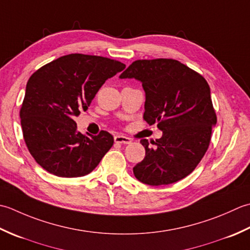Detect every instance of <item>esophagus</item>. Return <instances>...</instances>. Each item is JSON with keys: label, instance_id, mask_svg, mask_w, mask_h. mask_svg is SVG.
Here are the masks:
<instances>
[{"label": "esophagus", "instance_id": "esophagus-1", "mask_svg": "<svg viewBox=\"0 0 250 250\" xmlns=\"http://www.w3.org/2000/svg\"><path fill=\"white\" fill-rule=\"evenodd\" d=\"M114 142L116 144H123V145H129L131 142V139L128 138V137H125V136H121L118 135L114 137Z\"/></svg>", "mask_w": 250, "mask_h": 250}]
</instances>
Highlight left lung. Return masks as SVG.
I'll return each instance as SVG.
<instances>
[{
  "mask_svg": "<svg viewBox=\"0 0 250 250\" xmlns=\"http://www.w3.org/2000/svg\"><path fill=\"white\" fill-rule=\"evenodd\" d=\"M120 79H135L146 94L144 119L157 124L160 139H142L146 156L132 170L149 186L170 185L190 175L206 153L217 123L210 88L201 74L174 59L137 60Z\"/></svg>",
  "mask_w": 250,
  "mask_h": 250,
  "instance_id": "obj_1",
  "label": "left lung"
}]
</instances>
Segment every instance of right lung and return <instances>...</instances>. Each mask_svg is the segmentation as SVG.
I'll return each instance as SVG.
<instances>
[{
    "instance_id": "add662e5",
    "label": "right lung",
    "mask_w": 250,
    "mask_h": 250,
    "mask_svg": "<svg viewBox=\"0 0 250 250\" xmlns=\"http://www.w3.org/2000/svg\"><path fill=\"white\" fill-rule=\"evenodd\" d=\"M126 65L113 59L71 54L39 69L29 79L20 110L23 139L38 164L55 176L93 171L113 146L101 130L84 136L74 119L86 111L101 86Z\"/></svg>"
}]
</instances>
